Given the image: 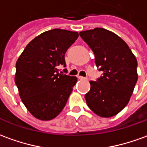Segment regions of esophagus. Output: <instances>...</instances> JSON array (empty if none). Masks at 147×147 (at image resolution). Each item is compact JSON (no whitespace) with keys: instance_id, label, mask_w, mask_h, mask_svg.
Wrapping results in <instances>:
<instances>
[{"instance_id":"esophagus-1","label":"esophagus","mask_w":147,"mask_h":147,"mask_svg":"<svg viewBox=\"0 0 147 147\" xmlns=\"http://www.w3.org/2000/svg\"><path fill=\"white\" fill-rule=\"evenodd\" d=\"M78 78L80 79V80H85V79H87L86 77H84V76H78Z\"/></svg>"}]
</instances>
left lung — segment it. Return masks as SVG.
<instances>
[{"mask_svg":"<svg viewBox=\"0 0 147 147\" xmlns=\"http://www.w3.org/2000/svg\"><path fill=\"white\" fill-rule=\"evenodd\" d=\"M80 36L95 54L102 76L90 81L85 95L88 107L97 115L110 118L127 105L138 80L137 59L123 40L102 28L83 31Z\"/></svg>","mask_w":147,"mask_h":147,"instance_id":"left-lung-1","label":"left lung"}]
</instances>
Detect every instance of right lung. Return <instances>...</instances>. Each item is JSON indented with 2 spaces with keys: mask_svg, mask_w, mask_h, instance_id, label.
<instances>
[{
  "mask_svg": "<svg viewBox=\"0 0 147 147\" xmlns=\"http://www.w3.org/2000/svg\"><path fill=\"white\" fill-rule=\"evenodd\" d=\"M78 36L77 32L59 28L45 32L26 46L16 61L19 95L38 119L56 118L66 105L77 78L59 73V67H66L65 53Z\"/></svg>",
  "mask_w": 147,
  "mask_h": 147,
  "instance_id": "add662e5",
  "label": "right lung"
}]
</instances>
